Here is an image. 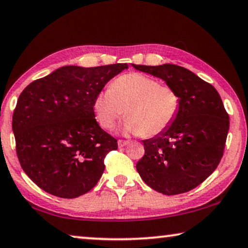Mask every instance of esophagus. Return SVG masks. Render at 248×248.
<instances>
[{
  "label": "esophagus",
  "mask_w": 248,
  "mask_h": 248,
  "mask_svg": "<svg viewBox=\"0 0 248 248\" xmlns=\"http://www.w3.org/2000/svg\"><path fill=\"white\" fill-rule=\"evenodd\" d=\"M128 141H125V140H118L117 144H118V148H124V146H126L128 144Z\"/></svg>",
  "instance_id": "34e87169"
}]
</instances>
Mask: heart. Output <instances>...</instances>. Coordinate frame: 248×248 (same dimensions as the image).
Listing matches in <instances>:
<instances>
[{
	"mask_svg": "<svg viewBox=\"0 0 248 248\" xmlns=\"http://www.w3.org/2000/svg\"><path fill=\"white\" fill-rule=\"evenodd\" d=\"M180 98L173 88L142 74L131 73L116 78L109 88L99 92L94 112L100 126L112 128L126 110L124 134L154 136L173 123Z\"/></svg>",
	"mask_w": 248,
	"mask_h": 248,
	"instance_id": "heart-1",
	"label": "heart"
}]
</instances>
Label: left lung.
<instances>
[{
    "label": "left lung",
    "instance_id": "left-lung-1",
    "mask_svg": "<svg viewBox=\"0 0 248 248\" xmlns=\"http://www.w3.org/2000/svg\"><path fill=\"white\" fill-rule=\"evenodd\" d=\"M166 81L180 98L173 123L143 140L145 153L136 163L142 180L163 195L196 188L219 164L229 130V116L216 88L177 64H132Z\"/></svg>",
    "mask_w": 248,
    "mask_h": 248
}]
</instances>
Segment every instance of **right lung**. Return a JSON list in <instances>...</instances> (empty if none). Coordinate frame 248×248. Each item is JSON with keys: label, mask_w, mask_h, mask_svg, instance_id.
I'll use <instances>...</instances> for the list:
<instances>
[{"label": "right lung", "mask_w": 248, "mask_h": 248, "mask_svg": "<svg viewBox=\"0 0 248 248\" xmlns=\"http://www.w3.org/2000/svg\"><path fill=\"white\" fill-rule=\"evenodd\" d=\"M127 63L64 66L21 93L12 118L16 154L27 175L60 198L91 191L117 141L95 120L94 100Z\"/></svg>", "instance_id": "obj_1"}]
</instances>
